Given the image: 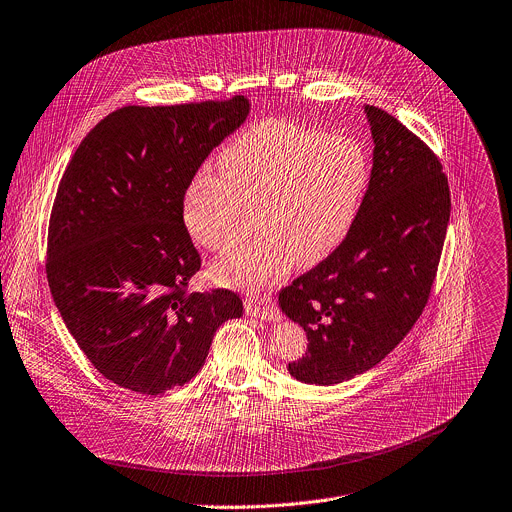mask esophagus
<instances>
[{
  "label": "esophagus",
  "mask_w": 512,
  "mask_h": 512,
  "mask_svg": "<svg viewBox=\"0 0 512 512\" xmlns=\"http://www.w3.org/2000/svg\"><path fill=\"white\" fill-rule=\"evenodd\" d=\"M244 310L248 316H254V318H260V320H268V322H274L278 320V310L272 302V296H250L246 302H244Z\"/></svg>",
  "instance_id": "esophagus-1"
}]
</instances>
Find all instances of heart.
Instances as JSON below:
<instances>
[{"label": "heart", "mask_w": 512, "mask_h": 512, "mask_svg": "<svg viewBox=\"0 0 512 512\" xmlns=\"http://www.w3.org/2000/svg\"><path fill=\"white\" fill-rule=\"evenodd\" d=\"M220 174L202 170L182 200V220L204 250L226 252L256 212L262 234L218 260L222 286L262 288L294 264L314 266L348 236L370 180L362 144L282 120H266L228 144Z\"/></svg>", "instance_id": "heart-1"}]
</instances>
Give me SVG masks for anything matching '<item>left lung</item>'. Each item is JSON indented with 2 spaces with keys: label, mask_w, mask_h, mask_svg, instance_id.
I'll return each mask as SVG.
<instances>
[{
  "label": "left lung",
  "mask_w": 512,
  "mask_h": 512,
  "mask_svg": "<svg viewBox=\"0 0 512 512\" xmlns=\"http://www.w3.org/2000/svg\"><path fill=\"white\" fill-rule=\"evenodd\" d=\"M372 172L342 244L278 296L308 336L288 364L304 382L332 386L376 366L414 326L436 276L450 194L438 158L394 116L364 106Z\"/></svg>",
  "instance_id": "8db88e82"
}]
</instances>
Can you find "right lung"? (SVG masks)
<instances>
[{
  "label": "right lung",
  "mask_w": 512,
  "mask_h": 512,
  "mask_svg": "<svg viewBox=\"0 0 512 512\" xmlns=\"http://www.w3.org/2000/svg\"><path fill=\"white\" fill-rule=\"evenodd\" d=\"M250 102L128 106L72 156L52 208L48 282L64 324L114 384L156 396L192 380L216 330L242 316L230 290L186 292L200 254L182 200Z\"/></svg>",
  "instance_id": "obj_1"
}]
</instances>
